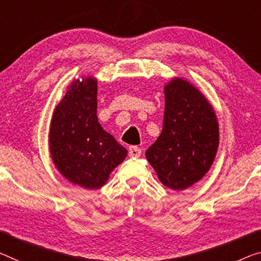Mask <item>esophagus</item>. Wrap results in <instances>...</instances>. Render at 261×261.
I'll use <instances>...</instances> for the list:
<instances>
[{
    "label": "esophagus",
    "mask_w": 261,
    "mask_h": 261,
    "mask_svg": "<svg viewBox=\"0 0 261 261\" xmlns=\"http://www.w3.org/2000/svg\"><path fill=\"white\" fill-rule=\"evenodd\" d=\"M128 151H129V156H132V158H138V156L141 155V149L136 146H130Z\"/></svg>",
    "instance_id": "34e87169"
}]
</instances>
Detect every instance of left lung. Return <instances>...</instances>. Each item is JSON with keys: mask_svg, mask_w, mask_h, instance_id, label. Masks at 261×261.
I'll list each match as a JSON object with an SVG mask.
<instances>
[{"mask_svg": "<svg viewBox=\"0 0 261 261\" xmlns=\"http://www.w3.org/2000/svg\"><path fill=\"white\" fill-rule=\"evenodd\" d=\"M219 143L215 110L197 87L175 77L164 85L163 128L146 158L163 186L184 190L214 163Z\"/></svg>", "mask_w": 261, "mask_h": 261, "instance_id": "1", "label": "left lung"}]
</instances>
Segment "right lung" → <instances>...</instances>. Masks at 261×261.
<instances>
[{
	"label": "right lung",
	"instance_id": "add662e5",
	"mask_svg": "<svg viewBox=\"0 0 261 261\" xmlns=\"http://www.w3.org/2000/svg\"><path fill=\"white\" fill-rule=\"evenodd\" d=\"M98 82L73 80L52 114L49 148L52 162L67 181L99 189L127 156V149L102 129L97 117Z\"/></svg>",
	"mask_w": 261,
	"mask_h": 261
}]
</instances>
